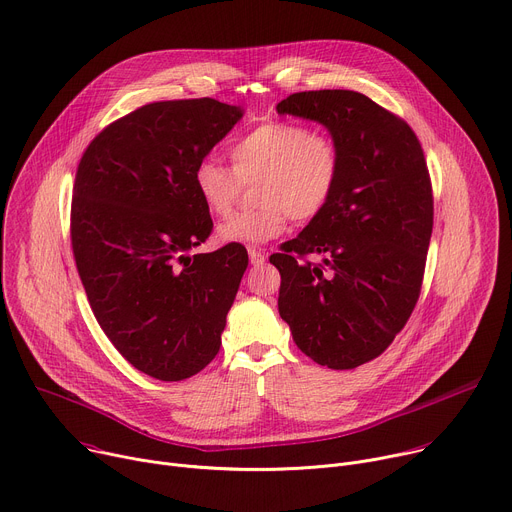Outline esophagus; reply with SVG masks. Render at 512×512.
<instances>
[{
	"mask_svg": "<svg viewBox=\"0 0 512 512\" xmlns=\"http://www.w3.org/2000/svg\"><path fill=\"white\" fill-rule=\"evenodd\" d=\"M249 261H251L253 265H261V263L265 261V253H261V249L251 247V249H249Z\"/></svg>",
	"mask_w": 512,
	"mask_h": 512,
	"instance_id": "1",
	"label": "esophagus"
}]
</instances>
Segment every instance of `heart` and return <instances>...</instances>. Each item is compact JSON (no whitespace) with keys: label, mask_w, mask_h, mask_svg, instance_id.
I'll return each mask as SVG.
<instances>
[{"label":"heart","mask_w":512,"mask_h":512,"mask_svg":"<svg viewBox=\"0 0 512 512\" xmlns=\"http://www.w3.org/2000/svg\"><path fill=\"white\" fill-rule=\"evenodd\" d=\"M232 169L204 157L194 167V190L206 212L222 218L235 206L243 183H255L259 206L222 222L216 239L226 245H263L280 237L290 216L316 218L335 196L341 151L335 138L298 122H265L228 149Z\"/></svg>","instance_id":"obj_1"}]
</instances>
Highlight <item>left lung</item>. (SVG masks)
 I'll use <instances>...</instances> for the list:
<instances>
[{
    "mask_svg": "<svg viewBox=\"0 0 512 512\" xmlns=\"http://www.w3.org/2000/svg\"><path fill=\"white\" fill-rule=\"evenodd\" d=\"M277 114L314 120L341 151L331 204L269 261L298 349L331 369L382 355L421 294L433 232L427 161L412 128L359 91H300ZM310 252L320 264L302 262Z\"/></svg>",
    "mask_w": 512,
    "mask_h": 512,
    "instance_id": "8db88e82",
    "label": "left lung"
}]
</instances>
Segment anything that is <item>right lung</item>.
Listing matches in <instances>:
<instances>
[{"label":"right lung","instance_id":"obj_1","mask_svg":"<svg viewBox=\"0 0 512 512\" xmlns=\"http://www.w3.org/2000/svg\"><path fill=\"white\" fill-rule=\"evenodd\" d=\"M243 114L212 98L147 104L106 126L77 167L71 245L89 306L120 355L161 382L216 357L249 265L232 243L192 255L212 232L194 167Z\"/></svg>","mask_w":512,"mask_h":512}]
</instances>
